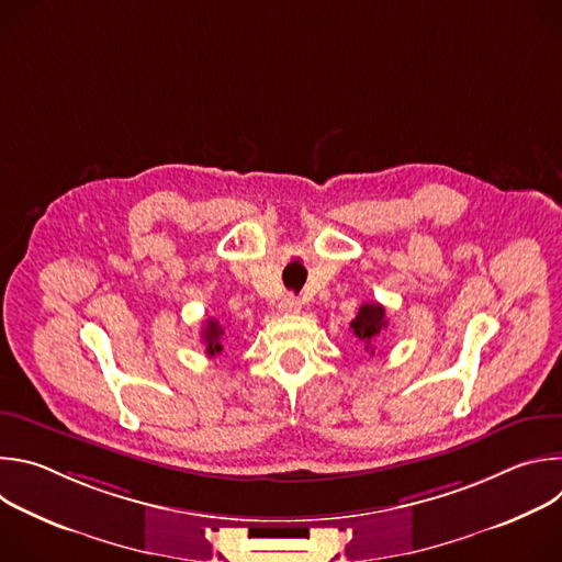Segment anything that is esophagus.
<instances>
[{"label": "esophagus", "instance_id": "1", "mask_svg": "<svg viewBox=\"0 0 562 562\" xmlns=\"http://www.w3.org/2000/svg\"><path fill=\"white\" fill-rule=\"evenodd\" d=\"M300 300L293 295V293H286L282 300H280V311L282 313H297L300 311Z\"/></svg>", "mask_w": 562, "mask_h": 562}]
</instances>
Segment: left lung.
Returning a JSON list of instances; mask_svg holds the SVG:
<instances>
[{"label":"left lung","instance_id":"left-lung-1","mask_svg":"<svg viewBox=\"0 0 562 562\" xmlns=\"http://www.w3.org/2000/svg\"><path fill=\"white\" fill-rule=\"evenodd\" d=\"M386 317H384V306L378 302H364L356 315V319H351V329L353 336L364 345V349L373 356V342H378V338L382 336V331L386 329Z\"/></svg>","mask_w":562,"mask_h":562}]
</instances>
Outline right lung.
Masks as SVG:
<instances>
[{
	"instance_id": "1",
	"label": "right lung",
	"mask_w": 562,
	"mask_h": 562,
	"mask_svg": "<svg viewBox=\"0 0 562 562\" xmlns=\"http://www.w3.org/2000/svg\"><path fill=\"white\" fill-rule=\"evenodd\" d=\"M222 334H224V329L220 327L217 319H213V317L206 319V325L202 329V340L206 345L209 356H215L222 351Z\"/></svg>"
}]
</instances>
